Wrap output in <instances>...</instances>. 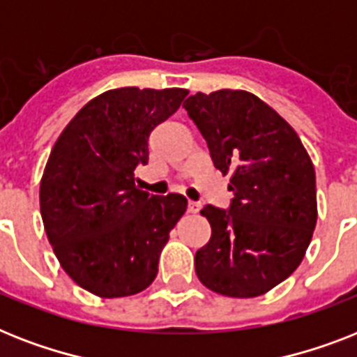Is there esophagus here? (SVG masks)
Masks as SVG:
<instances>
[{
	"instance_id": "obj_1",
	"label": "esophagus",
	"mask_w": 357,
	"mask_h": 357,
	"mask_svg": "<svg viewBox=\"0 0 357 357\" xmlns=\"http://www.w3.org/2000/svg\"><path fill=\"white\" fill-rule=\"evenodd\" d=\"M199 210H201V204H199V202H195V201L188 202V212H190V213H197V212H199Z\"/></svg>"
}]
</instances>
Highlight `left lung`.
Instances as JSON below:
<instances>
[{
	"label": "left lung",
	"instance_id": "1",
	"mask_svg": "<svg viewBox=\"0 0 357 357\" xmlns=\"http://www.w3.org/2000/svg\"><path fill=\"white\" fill-rule=\"evenodd\" d=\"M206 139L213 165L230 175V208L201 215L212 238L195 255V273L212 291L252 298L301 265L317 223L315 169L298 134L255 93L218 90L184 101Z\"/></svg>",
	"mask_w": 357,
	"mask_h": 357
}]
</instances>
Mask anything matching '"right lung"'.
Returning a JSON list of instances; mask_svg holds the SVG:
<instances>
[{
    "label": "right lung",
    "mask_w": 357,
    "mask_h": 357,
    "mask_svg": "<svg viewBox=\"0 0 357 357\" xmlns=\"http://www.w3.org/2000/svg\"><path fill=\"white\" fill-rule=\"evenodd\" d=\"M184 88L101 93L75 114L51 149L40 212L56 259L82 289L130 296L149 287L186 197L149 195L134 169L149 160V134L173 116Z\"/></svg>",
    "instance_id": "right-lung-1"
}]
</instances>
